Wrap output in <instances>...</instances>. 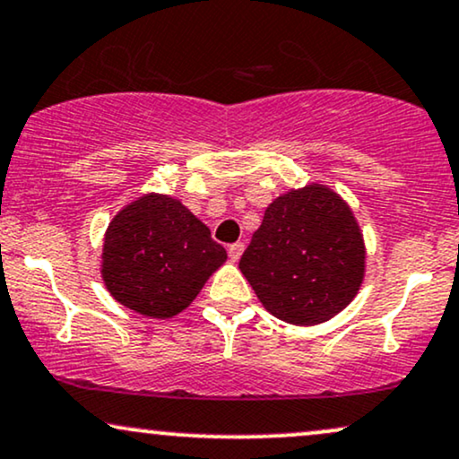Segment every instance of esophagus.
<instances>
[{
	"label": "esophagus",
	"instance_id": "esophagus-1",
	"mask_svg": "<svg viewBox=\"0 0 459 459\" xmlns=\"http://www.w3.org/2000/svg\"><path fill=\"white\" fill-rule=\"evenodd\" d=\"M241 254H244V244L241 241H237V244H230L229 246V258L233 263H237L241 258Z\"/></svg>",
	"mask_w": 459,
	"mask_h": 459
}]
</instances>
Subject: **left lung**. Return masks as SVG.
Listing matches in <instances>:
<instances>
[{"label": "left lung", "mask_w": 459, "mask_h": 459, "mask_svg": "<svg viewBox=\"0 0 459 459\" xmlns=\"http://www.w3.org/2000/svg\"><path fill=\"white\" fill-rule=\"evenodd\" d=\"M239 269L264 310L310 327L355 299L366 246L351 207L329 187L312 184L264 209Z\"/></svg>", "instance_id": "8db88e82"}]
</instances>
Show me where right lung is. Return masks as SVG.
Instances as JSON below:
<instances>
[{
	"label": "right lung",
	"instance_id": "right-lung-1",
	"mask_svg": "<svg viewBox=\"0 0 459 459\" xmlns=\"http://www.w3.org/2000/svg\"><path fill=\"white\" fill-rule=\"evenodd\" d=\"M226 250L190 209L147 195L115 215L104 235L102 278L121 306L152 318L186 310Z\"/></svg>",
	"mask_w": 459,
	"mask_h": 459
}]
</instances>
